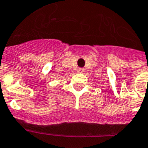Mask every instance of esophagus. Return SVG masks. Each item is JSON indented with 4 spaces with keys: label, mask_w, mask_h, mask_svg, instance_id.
Returning <instances> with one entry per match:
<instances>
[{
    "label": "esophagus",
    "mask_w": 148,
    "mask_h": 148,
    "mask_svg": "<svg viewBox=\"0 0 148 148\" xmlns=\"http://www.w3.org/2000/svg\"><path fill=\"white\" fill-rule=\"evenodd\" d=\"M77 71H78V72H84V69L83 68H78V69H77Z\"/></svg>",
    "instance_id": "34e87169"
}]
</instances>
